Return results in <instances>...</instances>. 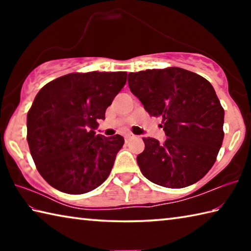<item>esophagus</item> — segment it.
<instances>
[{
  "instance_id": "34e87169",
  "label": "esophagus",
  "mask_w": 251,
  "mask_h": 251,
  "mask_svg": "<svg viewBox=\"0 0 251 251\" xmlns=\"http://www.w3.org/2000/svg\"><path fill=\"white\" fill-rule=\"evenodd\" d=\"M133 134H130V133H128V134H125V136H124V137H125V139H126V141H127V139H129V138H131V137H133Z\"/></svg>"
}]
</instances>
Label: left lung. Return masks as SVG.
<instances>
[{"label":"left lung","mask_w":251,"mask_h":251,"mask_svg":"<svg viewBox=\"0 0 251 251\" xmlns=\"http://www.w3.org/2000/svg\"><path fill=\"white\" fill-rule=\"evenodd\" d=\"M130 92L151 116L163 118L167 138H143V175L156 185L182 188L210 171L224 139V108L212 85L180 67L128 74Z\"/></svg>","instance_id":"1"}]
</instances>
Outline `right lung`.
<instances>
[{
	"instance_id": "right-lung-1",
	"label": "right lung",
	"mask_w": 251,
	"mask_h": 251,
	"mask_svg": "<svg viewBox=\"0 0 251 251\" xmlns=\"http://www.w3.org/2000/svg\"><path fill=\"white\" fill-rule=\"evenodd\" d=\"M126 77V72L71 73L37 93L27 113V143L37 171L55 189L85 194L108 177L124 138L95 129Z\"/></svg>"
}]
</instances>
